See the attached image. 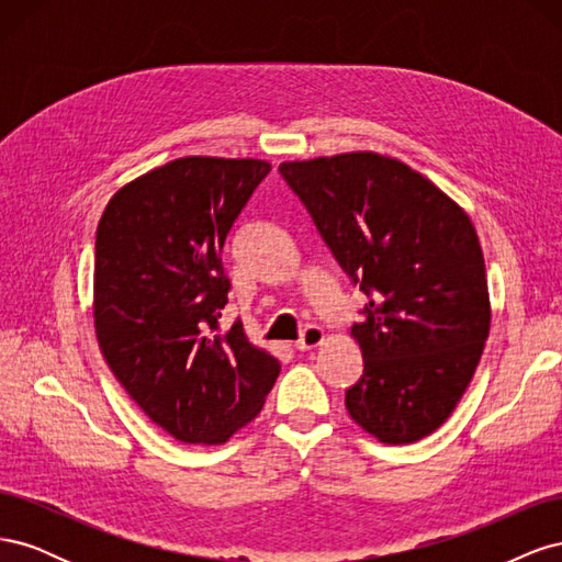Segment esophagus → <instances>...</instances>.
Masks as SVG:
<instances>
[{"instance_id":"esophagus-1","label":"esophagus","mask_w":562,"mask_h":562,"mask_svg":"<svg viewBox=\"0 0 562 562\" xmlns=\"http://www.w3.org/2000/svg\"><path fill=\"white\" fill-rule=\"evenodd\" d=\"M323 330L318 328V326H307L302 330V335H300V339L295 342V347L300 349V351H310V349H314V347H318L321 342H323Z\"/></svg>"}]
</instances>
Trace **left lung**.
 Here are the masks:
<instances>
[{
    "label": "left lung",
    "instance_id": "1",
    "mask_svg": "<svg viewBox=\"0 0 562 562\" xmlns=\"http://www.w3.org/2000/svg\"><path fill=\"white\" fill-rule=\"evenodd\" d=\"M279 173L370 300L351 326L363 353V375L345 394L351 419L389 446L434 434L490 335L485 260L469 215L378 151L283 161Z\"/></svg>",
    "mask_w": 562,
    "mask_h": 562
}]
</instances>
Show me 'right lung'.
Wrapping results in <instances>:
<instances>
[{"label": "right lung", "instance_id": "right-lung-1", "mask_svg": "<svg viewBox=\"0 0 562 562\" xmlns=\"http://www.w3.org/2000/svg\"><path fill=\"white\" fill-rule=\"evenodd\" d=\"M271 166L182 157L119 190L95 232L93 323L126 394L190 446L227 443L258 415L281 366L220 328L227 234Z\"/></svg>", "mask_w": 562, "mask_h": 562}]
</instances>
